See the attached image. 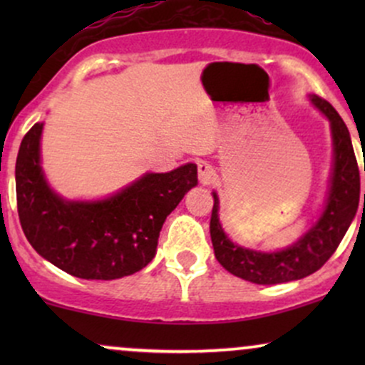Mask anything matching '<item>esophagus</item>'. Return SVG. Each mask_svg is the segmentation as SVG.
Listing matches in <instances>:
<instances>
[{
	"mask_svg": "<svg viewBox=\"0 0 365 365\" xmlns=\"http://www.w3.org/2000/svg\"><path fill=\"white\" fill-rule=\"evenodd\" d=\"M197 173H199L200 183H204V185H209V183H212L216 180V171L212 168L211 163L207 161H200L197 165Z\"/></svg>",
	"mask_w": 365,
	"mask_h": 365,
	"instance_id": "esophagus-1",
	"label": "esophagus"
}]
</instances>
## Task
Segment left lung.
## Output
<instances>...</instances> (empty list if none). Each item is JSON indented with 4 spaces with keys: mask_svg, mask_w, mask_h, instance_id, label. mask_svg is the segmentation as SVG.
I'll list each match as a JSON object with an SVG mask.
<instances>
[{
    "mask_svg": "<svg viewBox=\"0 0 365 365\" xmlns=\"http://www.w3.org/2000/svg\"><path fill=\"white\" fill-rule=\"evenodd\" d=\"M312 103L331 121L334 144V168L331 190L321 220L309 230L297 244L279 252H255L228 240L217 220V195L211 212V240L217 262L238 278L257 284L287 283L305 278L324 266L340 245L346 230L355 217L360 197V173L350 133L341 116L331 104L319 96H312ZM365 171V166H364ZM365 207V194H364Z\"/></svg>",
    "mask_w": 365,
    "mask_h": 365,
    "instance_id": "left-lung-1",
    "label": "left lung"
}]
</instances>
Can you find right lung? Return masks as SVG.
<instances>
[{
  "label": "right lung",
  "instance_id": "right-lung-1",
  "mask_svg": "<svg viewBox=\"0 0 365 365\" xmlns=\"http://www.w3.org/2000/svg\"><path fill=\"white\" fill-rule=\"evenodd\" d=\"M41 132L36 123L25 133L15 166L19 220L36 252L83 279L123 278L148 266L166 216L197 185V166L148 173L101 202H68L43 177Z\"/></svg>",
  "mask_w": 365,
  "mask_h": 365
}]
</instances>
